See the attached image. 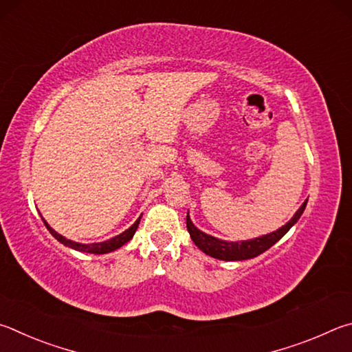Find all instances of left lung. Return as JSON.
I'll return each mask as SVG.
<instances>
[{
  "mask_svg": "<svg viewBox=\"0 0 352 352\" xmlns=\"http://www.w3.org/2000/svg\"><path fill=\"white\" fill-rule=\"evenodd\" d=\"M306 204H307V199L301 204L298 210L295 212L294 217L289 219L285 226L280 227L278 230L267 233V235L254 238V239H245V241H224V239L208 235V233L199 230L198 227L192 223L188 213H187V230L190 233V236H192L193 243L208 256L217 258V260H223V261L250 260V258L261 255L263 252H266L267 249L272 248L276 241H280V239L285 236L289 230H291V227L294 224H297V221L305 212Z\"/></svg>",
  "mask_w": 352,
  "mask_h": 352,
  "instance_id": "left-lung-1",
  "label": "left lung"
}]
</instances>
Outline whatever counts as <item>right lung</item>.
Masks as SVG:
<instances>
[{"label":"right lung","mask_w":352,"mask_h":352,"mask_svg":"<svg viewBox=\"0 0 352 352\" xmlns=\"http://www.w3.org/2000/svg\"><path fill=\"white\" fill-rule=\"evenodd\" d=\"M140 218H138V221L129 227V229H126L125 232H122L120 235H117L114 238L111 239H107V241H102V243H91V244H83V243H76V241H71V239L65 238L63 235H60V233L55 232L51 226H49L45 218H43V223H45V226L47 227V230L51 232V235L57 239V241H60L61 244H65L66 248H71L74 250H78V252H86V254H96V255H102V254H109V252H114L117 249H120L123 244H126L129 239H131L134 236L135 230H138L139 227V223H140Z\"/></svg>","instance_id":"right-lung-1"}]
</instances>
